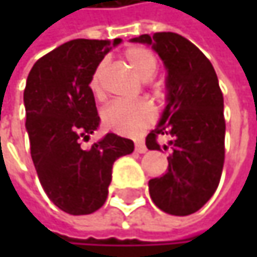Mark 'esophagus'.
I'll return each instance as SVG.
<instances>
[{
  "label": "esophagus",
  "instance_id": "esophagus-1",
  "mask_svg": "<svg viewBox=\"0 0 257 257\" xmlns=\"http://www.w3.org/2000/svg\"><path fill=\"white\" fill-rule=\"evenodd\" d=\"M135 150L138 153H146L147 152V147H146V144L143 141H138V143H135Z\"/></svg>",
  "mask_w": 257,
  "mask_h": 257
}]
</instances>
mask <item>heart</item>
<instances>
[{"mask_svg":"<svg viewBox=\"0 0 257 257\" xmlns=\"http://www.w3.org/2000/svg\"><path fill=\"white\" fill-rule=\"evenodd\" d=\"M125 61L134 70V73L143 80L152 78L158 71V59L152 50L141 46H134L125 50L123 53ZM107 68V61L102 59L93 68L90 78H89V89L96 98L104 96L102 89V77ZM156 119L155 107L146 101H114L108 104L102 111V123L104 126L116 134L126 135V137H137L147 126H150Z\"/></svg>","mask_w":257,"mask_h":257,"instance_id":"heart-1","label":"heart"}]
</instances>
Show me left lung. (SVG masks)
Returning <instances> with one entry per match:
<instances>
[{
	"label": "left lung",
	"instance_id": "left-lung-1",
	"mask_svg": "<svg viewBox=\"0 0 257 257\" xmlns=\"http://www.w3.org/2000/svg\"><path fill=\"white\" fill-rule=\"evenodd\" d=\"M135 43L152 44L167 70L168 104L146 146L159 150V135L171 137L168 170L149 181L153 202L173 216L198 211L216 192L225 162L223 93L208 58L176 32L143 34ZM165 149H168L165 146Z\"/></svg>",
	"mask_w": 257,
	"mask_h": 257
}]
</instances>
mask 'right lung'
I'll return each instance as SVG.
<instances>
[{"label": "right lung", "instance_id": "add662e5", "mask_svg": "<svg viewBox=\"0 0 257 257\" xmlns=\"http://www.w3.org/2000/svg\"><path fill=\"white\" fill-rule=\"evenodd\" d=\"M119 43L120 38L67 41L40 58L26 80L25 125L34 167L50 201L73 216L104 205L114 161L134 152V143L116 134L89 149L80 143L99 125L90 74Z\"/></svg>", "mask_w": 257, "mask_h": 257}]
</instances>
